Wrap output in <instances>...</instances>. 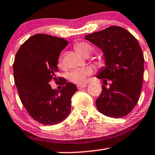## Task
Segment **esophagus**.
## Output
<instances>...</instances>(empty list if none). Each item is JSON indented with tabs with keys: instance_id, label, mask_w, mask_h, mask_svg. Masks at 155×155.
<instances>
[{
	"instance_id": "34e87169",
	"label": "esophagus",
	"mask_w": 155,
	"mask_h": 155,
	"mask_svg": "<svg viewBox=\"0 0 155 155\" xmlns=\"http://www.w3.org/2000/svg\"><path fill=\"white\" fill-rule=\"evenodd\" d=\"M86 86H87V85L86 84H78L77 86V87L78 89H83V88L86 87Z\"/></svg>"
}]
</instances>
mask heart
Listing matches in <instances>:
<instances>
[{
    "mask_svg": "<svg viewBox=\"0 0 155 155\" xmlns=\"http://www.w3.org/2000/svg\"><path fill=\"white\" fill-rule=\"evenodd\" d=\"M74 49L78 53H79L81 55L84 56V57L89 55L94 51L92 46L86 42H80L74 45ZM58 65L59 67H63L64 66L63 59L61 57H60L58 59ZM91 73H92V69L90 67L74 69L69 74V81L74 84H82L86 81L87 76L90 75Z\"/></svg>",
    "mask_w": 155,
    "mask_h": 155,
    "instance_id": "b5f03b06",
    "label": "heart"
}]
</instances>
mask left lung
I'll use <instances>...</instances> for the list:
<instances>
[{"instance_id": "left-lung-1", "label": "left lung", "mask_w": 155, "mask_h": 155, "mask_svg": "<svg viewBox=\"0 0 155 155\" xmlns=\"http://www.w3.org/2000/svg\"><path fill=\"white\" fill-rule=\"evenodd\" d=\"M101 49L105 66L97 78L103 80L102 92L96 100L97 110L104 115L120 118L130 113L139 100L143 86L144 58L137 40L126 29L111 26L85 35Z\"/></svg>"}]
</instances>
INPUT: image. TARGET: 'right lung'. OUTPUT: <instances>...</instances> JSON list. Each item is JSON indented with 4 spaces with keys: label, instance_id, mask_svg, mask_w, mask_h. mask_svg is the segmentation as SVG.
<instances>
[{
    "label": "right lung",
    "instance_id": "obj_1",
    "mask_svg": "<svg viewBox=\"0 0 155 155\" xmlns=\"http://www.w3.org/2000/svg\"><path fill=\"white\" fill-rule=\"evenodd\" d=\"M67 44L64 38L35 35L21 45L15 58L13 72L20 99L29 115L41 124H59L71 111L77 86L63 78H59L61 90L49 84L57 79L58 58Z\"/></svg>",
    "mask_w": 155,
    "mask_h": 155
}]
</instances>
